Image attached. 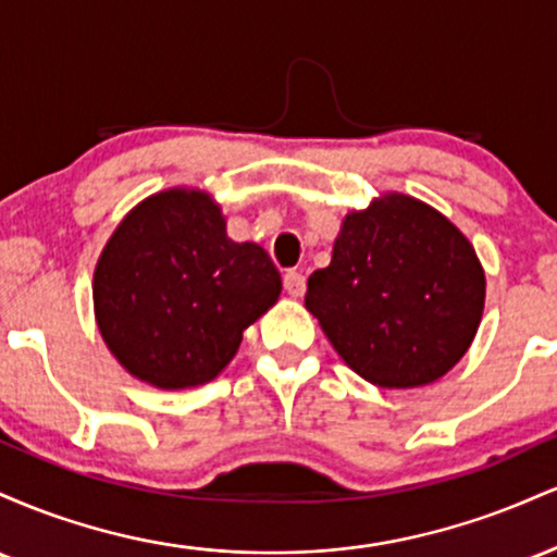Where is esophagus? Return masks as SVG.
I'll list each match as a JSON object with an SVG mask.
<instances>
[{"instance_id":"34e87169","label":"esophagus","mask_w":557,"mask_h":557,"mask_svg":"<svg viewBox=\"0 0 557 557\" xmlns=\"http://www.w3.org/2000/svg\"><path fill=\"white\" fill-rule=\"evenodd\" d=\"M283 287L287 296L293 298H300L306 293V277L300 272H285L283 277Z\"/></svg>"}]
</instances>
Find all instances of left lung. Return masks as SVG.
<instances>
[{
  "instance_id": "obj_1",
  "label": "left lung",
  "mask_w": 557,
  "mask_h": 557,
  "mask_svg": "<svg viewBox=\"0 0 557 557\" xmlns=\"http://www.w3.org/2000/svg\"><path fill=\"white\" fill-rule=\"evenodd\" d=\"M469 238L430 203L385 194L343 220L332 261L309 277L306 309L356 374L421 387L450 372L484 311Z\"/></svg>"
}]
</instances>
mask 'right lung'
I'll use <instances>...</instances> for the list:
<instances>
[{"label": "right lung", "mask_w": 557, "mask_h": 557, "mask_svg": "<svg viewBox=\"0 0 557 557\" xmlns=\"http://www.w3.org/2000/svg\"><path fill=\"white\" fill-rule=\"evenodd\" d=\"M283 280L257 243L227 238L212 196L170 188L125 214L94 272V314L112 356L162 389L212 382Z\"/></svg>", "instance_id": "1"}]
</instances>
